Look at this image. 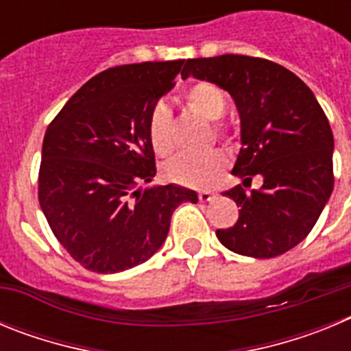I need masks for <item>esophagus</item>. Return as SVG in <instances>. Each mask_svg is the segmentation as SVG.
<instances>
[{
    "instance_id": "1",
    "label": "esophagus",
    "mask_w": 351,
    "mask_h": 351,
    "mask_svg": "<svg viewBox=\"0 0 351 351\" xmlns=\"http://www.w3.org/2000/svg\"><path fill=\"white\" fill-rule=\"evenodd\" d=\"M214 198H216V193H213V191H200L198 193V200L200 202H210Z\"/></svg>"
}]
</instances>
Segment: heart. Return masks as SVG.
I'll use <instances>...</instances> for the list:
<instances>
[{"mask_svg":"<svg viewBox=\"0 0 351 351\" xmlns=\"http://www.w3.org/2000/svg\"><path fill=\"white\" fill-rule=\"evenodd\" d=\"M186 105L198 116L207 121H216L225 114L226 96L219 86L209 80H198L184 91ZM172 117L165 104H156L149 114L147 135L151 147L158 156H169L173 144L170 137ZM218 137H226L223 125L213 126ZM226 165V158L221 151H209L200 156H178L165 165V176L170 181L190 188H207L216 181Z\"/></svg>","mask_w":351,"mask_h":351,"instance_id":"b5f03b06","label":"heart"}]
</instances>
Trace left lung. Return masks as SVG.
<instances>
[{
    "mask_svg": "<svg viewBox=\"0 0 351 351\" xmlns=\"http://www.w3.org/2000/svg\"><path fill=\"white\" fill-rule=\"evenodd\" d=\"M182 79L209 80L230 93L241 117V153L232 173L260 190L246 193L237 184L239 219L216 230L234 253L272 258L306 239L320 218L334 188V137L311 89L290 70L251 56L223 54L188 60Z\"/></svg>",
    "mask_w": 351,
    "mask_h": 351,
    "instance_id": "left-lung-1",
    "label": "left lung"
}]
</instances>
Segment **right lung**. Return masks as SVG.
<instances>
[{
  "mask_svg": "<svg viewBox=\"0 0 351 351\" xmlns=\"http://www.w3.org/2000/svg\"><path fill=\"white\" fill-rule=\"evenodd\" d=\"M184 60L101 71L66 101L42 145L38 200L52 234L84 269L116 274L165 243L170 218L193 190L142 182L156 176L149 114L176 86Z\"/></svg>",
  "mask_w": 351,
  "mask_h": 351,
  "instance_id": "1",
  "label": "right lung"
}]
</instances>
